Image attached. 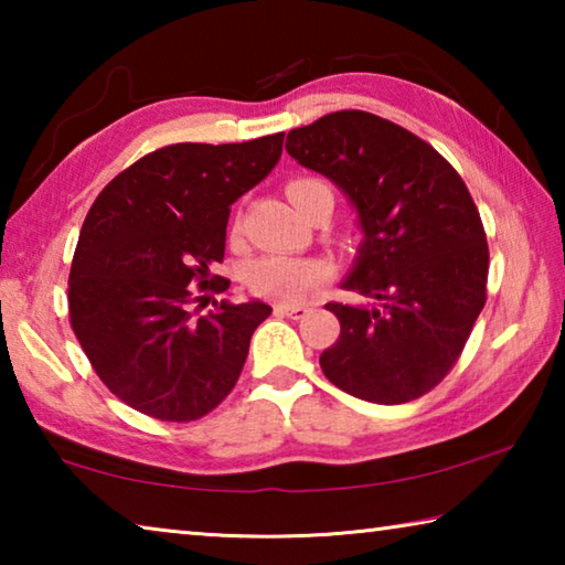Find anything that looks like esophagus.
Wrapping results in <instances>:
<instances>
[{"instance_id":"34e87169","label":"esophagus","mask_w":565,"mask_h":565,"mask_svg":"<svg viewBox=\"0 0 565 565\" xmlns=\"http://www.w3.org/2000/svg\"><path fill=\"white\" fill-rule=\"evenodd\" d=\"M274 311L284 313V317H291V319H303L306 313H309V306H303V303H276Z\"/></svg>"}]
</instances>
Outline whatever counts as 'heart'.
Segmentation results:
<instances>
[{
	"instance_id": "1",
	"label": "heart",
	"mask_w": 565,
	"mask_h": 565,
	"mask_svg": "<svg viewBox=\"0 0 565 565\" xmlns=\"http://www.w3.org/2000/svg\"><path fill=\"white\" fill-rule=\"evenodd\" d=\"M286 194L294 202V206L303 214L319 196H331L333 191L321 179L301 177L291 179L286 184ZM327 279V266L317 259H301V256H284V254H269L256 259L246 271V284L254 294L264 296V299L274 301H299L301 296Z\"/></svg>"
}]
</instances>
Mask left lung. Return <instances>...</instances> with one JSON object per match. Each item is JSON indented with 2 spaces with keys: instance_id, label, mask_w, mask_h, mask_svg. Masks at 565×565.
Segmentation results:
<instances>
[{
  "instance_id": "obj_1",
  "label": "left lung",
  "mask_w": 565,
  "mask_h": 565,
  "mask_svg": "<svg viewBox=\"0 0 565 565\" xmlns=\"http://www.w3.org/2000/svg\"><path fill=\"white\" fill-rule=\"evenodd\" d=\"M286 151L356 206L363 244L343 286L379 301L327 303L341 333L321 353L323 376L371 404L428 394L486 303L489 244L463 179L416 134L359 109L291 129Z\"/></svg>"
}]
</instances>
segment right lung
Segmentation results:
<instances>
[{
    "label": "right lung",
    "instance_id": "add662e5",
    "mask_svg": "<svg viewBox=\"0 0 565 565\" xmlns=\"http://www.w3.org/2000/svg\"><path fill=\"white\" fill-rule=\"evenodd\" d=\"M284 131L242 145H169L134 161L94 199L70 271V323L114 396L189 424L232 394L262 301L191 303L222 294L232 204L281 157Z\"/></svg>",
    "mask_w": 565,
    "mask_h": 565
}]
</instances>
